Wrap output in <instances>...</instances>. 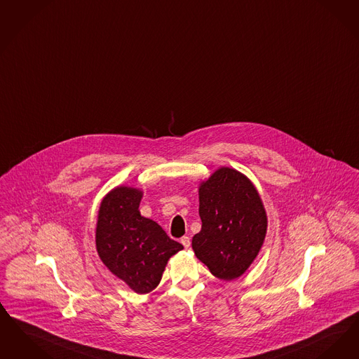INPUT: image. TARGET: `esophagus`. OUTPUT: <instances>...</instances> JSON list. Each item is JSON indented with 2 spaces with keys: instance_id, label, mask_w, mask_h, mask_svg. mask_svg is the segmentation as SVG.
I'll list each match as a JSON object with an SVG mask.
<instances>
[{
  "instance_id": "obj_1",
  "label": "esophagus",
  "mask_w": 359,
  "mask_h": 359,
  "mask_svg": "<svg viewBox=\"0 0 359 359\" xmlns=\"http://www.w3.org/2000/svg\"><path fill=\"white\" fill-rule=\"evenodd\" d=\"M180 243L183 244L186 248H188V247L191 245V239H189L188 236H183V238L180 239Z\"/></svg>"
}]
</instances>
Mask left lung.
Here are the masks:
<instances>
[{
	"mask_svg": "<svg viewBox=\"0 0 359 359\" xmlns=\"http://www.w3.org/2000/svg\"><path fill=\"white\" fill-rule=\"evenodd\" d=\"M201 230L192 238L196 258L223 280L239 278L257 258L267 230L258 191L241 172L217 170L199 189Z\"/></svg>",
	"mask_w": 359,
	"mask_h": 359,
	"instance_id": "8db88e82",
	"label": "left lung"
}]
</instances>
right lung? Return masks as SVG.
<instances>
[{
    "instance_id": "right-lung-1",
    "label": "right lung",
    "mask_w": 359,
    "mask_h": 359,
    "mask_svg": "<svg viewBox=\"0 0 359 359\" xmlns=\"http://www.w3.org/2000/svg\"><path fill=\"white\" fill-rule=\"evenodd\" d=\"M142 191L117 187L101 203L96 247L102 263L137 294L158 286L168 259L183 245L140 215Z\"/></svg>"
}]
</instances>
